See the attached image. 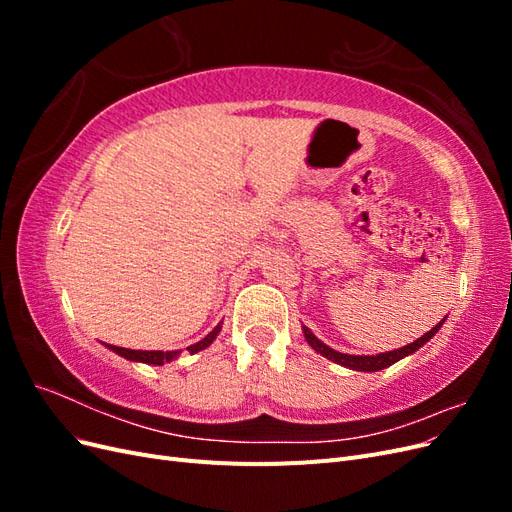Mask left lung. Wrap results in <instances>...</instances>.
<instances>
[{
  "label": "left lung",
  "instance_id": "left-lung-1",
  "mask_svg": "<svg viewBox=\"0 0 512 512\" xmlns=\"http://www.w3.org/2000/svg\"><path fill=\"white\" fill-rule=\"evenodd\" d=\"M444 320L446 318H442L436 327H433L431 331H427L425 335H421L416 339V342H412V344H408V346H404V348H399V350H391V352H380V354H374V356H359V354H344V352H337V350H333V348H329L327 344L324 342H320V339L309 331L307 327H303V335H305V339H307V344L312 346L316 352H320L324 359H329V361H335L337 365H344V367H348V369H354V371H380V369H384V367H389V365H393V363H397L399 359H404V356H408V354H412V352H416L418 348L421 346H425L429 339L436 335L438 331H440V327L444 324Z\"/></svg>",
  "mask_w": 512,
  "mask_h": 512
}]
</instances>
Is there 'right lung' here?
<instances>
[{
	"mask_svg": "<svg viewBox=\"0 0 512 512\" xmlns=\"http://www.w3.org/2000/svg\"><path fill=\"white\" fill-rule=\"evenodd\" d=\"M220 331H222V324H218V327H215L207 337L200 339V342L188 346L190 354H196L200 350L209 348L213 344V339L218 337ZM106 348L117 352L119 356H123V359L136 361V363H147V365H164V363L175 361L177 356H179V350H173V352H164V350H130V348H119V346H111V344H106Z\"/></svg>",
	"mask_w": 512,
	"mask_h": 512,
	"instance_id": "right-lung-1",
	"label": "right lung"
}]
</instances>
